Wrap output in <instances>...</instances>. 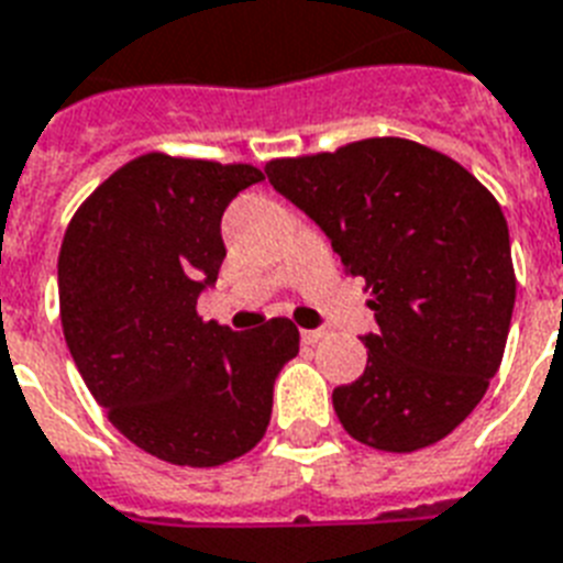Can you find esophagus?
Returning a JSON list of instances; mask_svg holds the SVG:
<instances>
[{
	"label": "esophagus",
	"instance_id": "1",
	"mask_svg": "<svg viewBox=\"0 0 563 563\" xmlns=\"http://www.w3.org/2000/svg\"><path fill=\"white\" fill-rule=\"evenodd\" d=\"M300 338H303V344H318L323 338V329H306V332H300Z\"/></svg>",
	"mask_w": 563,
	"mask_h": 563
}]
</instances>
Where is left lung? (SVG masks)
Masks as SVG:
<instances>
[{
    "label": "left lung",
    "instance_id": "8db88e82",
    "mask_svg": "<svg viewBox=\"0 0 563 563\" xmlns=\"http://www.w3.org/2000/svg\"><path fill=\"white\" fill-rule=\"evenodd\" d=\"M266 176L364 277L376 312L364 376L332 390L344 431L393 454L440 442L486 396L506 350L515 268L497 199L405 139L277 158Z\"/></svg>",
    "mask_w": 563,
    "mask_h": 563
}]
</instances>
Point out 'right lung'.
<instances>
[{"label": "right lung", "instance_id": "obj_1", "mask_svg": "<svg viewBox=\"0 0 563 563\" xmlns=\"http://www.w3.org/2000/svg\"><path fill=\"white\" fill-rule=\"evenodd\" d=\"M257 181L251 164L141 155L63 236L68 353L109 422L164 463L210 468L249 454L272 419L274 378L300 346L289 318L234 332L196 314L225 260L222 213Z\"/></svg>", "mask_w": 563, "mask_h": 563}]
</instances>
